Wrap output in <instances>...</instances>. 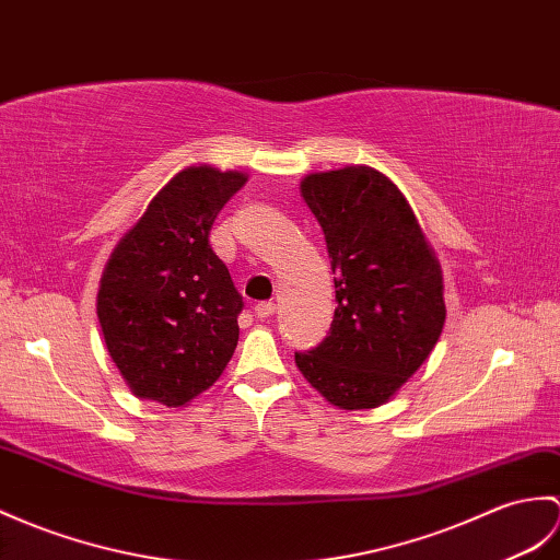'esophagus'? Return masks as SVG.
Listing matches in <instances>:
<instances>
[{
	"label": "esophagus",
	"instance_id": "1",
	"mask_svg": "<svg viewBox=\"0 0 560 560\" xmlns=\"http://www.w3.org/2000/svg\"><path fill=\"white\" fill-rule=\"evenodd\" d=\"M275 310H277V305L275 303H257L255 307H253V312H255V317L257 319H269L271 315H275Z\"/></svg>",
	"mask_w": 560,
	"mask_h": 560
}]
</instances>
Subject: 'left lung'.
<instances>
[{
    "instance_id": "left-lung-1",
    "label": "left lung",
    "mask_w": 560,
    "mask_h": 560,
    "mask_svg": "<svg viewBox=\"0 0 560 560\" xmlns=\"http://www.w3.org/2000/svg\"><path fill=\"white\" fill-rule=\"evenodd\" d=\"M301 195L331 259L329 336L295 353L301 374L339 410L380 408L422 368L446 322L444 275L406 195L380 168L312 172Z\"/></svg>"
}]
</instances>
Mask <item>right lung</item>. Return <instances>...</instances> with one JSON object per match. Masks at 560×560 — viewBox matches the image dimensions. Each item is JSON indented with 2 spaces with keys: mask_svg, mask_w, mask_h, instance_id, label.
I'll return each mask as SVG.
<instances>
[{
  "mask_svg": "<svg viewBox=\"0 0 560 560\" xmlns=\"http://www.w3.org/2000/svg\"><path fill=\"white\" fill-rule=\"evenodd\" d=\"M248 174L190 164L116 243L97 291L109 358L140 400L186 408L226 370L243 298L210 229Z\"/></svg>",
  "mask_w": 560,
  "mask_h": 560,
  "instance_id": "obj_1",
  "label": "right lung"
}]
</instances>
